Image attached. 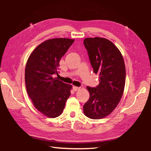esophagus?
<instances>
[{"mask_svg":"<svg viewBox=\"0 0 151 151\" xmlns=\"http://www.w3.org/2000/svg\"><path fill=\"white\" fill-rule=\"evenodd\" d=\"M73 90H74V91H76L79 90V89H81V88H80V87H77V86H73Z\"/></svg>","mask_w":151,"mask_h":151,"instance_id":"esophagus-1","label":"esophagus"}]
</instances>
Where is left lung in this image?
<instances>
[{
  "label": "left lung",
  "mask_w": 151,
  "mask_h": 151,
  "mask_svg": "<svg viewBox=\"0 0 151 151\" xmlns=\"http://www.w3.org/2000/svg\"><path fill=\"white\" fill-rule=\"evenodd\" d=\"M84 44L100 82L96 88L87 87L90 97L83 110L86 117L99 119L110 115L120 102L124 89L126 69L120 50L110 40L88 37Z\"/></svg>",
  "instance_id": "8db88e82"
}]
</instances>
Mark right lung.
Wrapping results in <instances>:
<instances>
[{
    "mask_svg": "<svg viewBox=\"0 0 151 151\" xmlns=\"http://www.w3.org/2000/svg\"><path fill=\"white\" fill-rule=\"evenodd\" d=\"M75 40L53 38L40 44L28 58L25 67L27 93L37 110L50 118L62 114L72 86L63 83L58 75L60 60Z\"/></svg>",
    "mask_w": 151,
    "mask_h": 151,
    "instance_id": "obj_1",
    "label": "right lung"
}]
</instances>
